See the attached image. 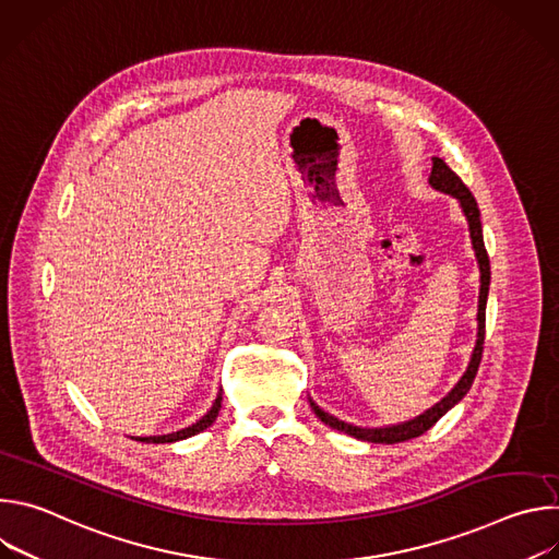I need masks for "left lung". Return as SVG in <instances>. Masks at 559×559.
Returning <instances> with one entry per match:
<instances>
[{
	"instance_id": "8db88e82",
	"label": "left lung",
	"mask_w": 559,
	"mask_h": 559,
	"mask_svg": "<svg viewBox=\"0 0 559 559\" xmlns=\"http://www.w3.org/2000/svg\"><path fill=\"white\" fill-rule=\"evenodd\" d=\"M433 166H431V175H429V186L438 192H444L453 199H457L462 214L468 223V234H471V246L475 252V261L477 267H480V296H477V341L475 347L471 352V360L466 371L462 373V378L455 382V386L442 397L440 403H436L431 409H427L425 414L405 420V423H397V425H386V427H356L352 423L338 420L336 416L328 414L325 409L318 407L311 397H309V405L313 409V414L321 418V423H325L328 427L343 431L352 438L365 440V442H376V444H395V442H405L412 438L423 436L425 431H429L449 409H453L462 397L466 395V391L471 389L477 367H480L483 360V345H485V321H487V298H489V285H491V265H489V257L485 250V238H483V223H480V210H477V203L473 199V194L468 192V188L462 183V179L442 162L440 156L431 158Z\"/></svg>"
}]
</instances>
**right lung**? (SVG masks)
I'll return each instance as SVG.
<instances>
[{
    "label": "right lung",
    "mask_w": 559,
    "mask_h": 559,
    "mask_svg": "<svg viewBox=\"0 0 559 559\" xmlns=\"http://www.w3.org/2000/svg\"><path fill=\"white\" fill-rule=\"evenodd\" d=\"M221 401H223V389L216 393V401L212 403L210 412H207L203 418H199L194 425H190V427H186V429H181V431H175V433H166V436H145V438L136 436L134 440H136V442H145V444H166V442H179V440L192 438V436L201 433L203 429H207V427L216 420V416H218V412H221Z\"/></svg>",
    "instance_id": "right-lung-1"
}]
</instances>
